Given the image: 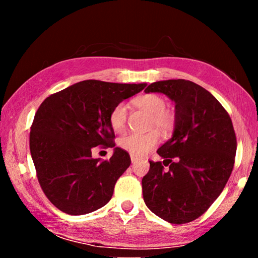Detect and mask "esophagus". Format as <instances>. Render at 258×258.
I'll list each match as a JSON object with an SVG mask.
<instances>
[{"mask_svg":"<svg viewBox=\"0 0 258 258\" xmlns=\"http://www.w3.org/2000/svg\"><path fill=\"white\" fill-rule=\"evenodd\" d=\"M131 161H132V163H137L138 161V158H135V157H131Z\"/></svg>","mask_w":258,"mask_h":258,"instance_id":"obj_1","label":"esophagus"}]
</instances>
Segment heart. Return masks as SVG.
Returning a JSON list of instances; mask_svg holds the SVG:
<instances>
[{
    "mask_svg": "<svg viewBox=\"0 0 258 258\" xmlns=\"http://www.w3.org/2000/svg\"><path fill=\"white\" fill-rule=\"evenodd\" d=\"M138 108L147 111L150 116L149 127L157 128L163 135H168L175 127L176 117L173 111L166 109V101L157 94H142L133 100ZM109 123L117 133H123L127 124V107L125 103H118L112 108L109 115ZM159 142V133L150 131L148 133H133L120 139L119 147L133 157H143L150 152Z\"/></svg>",
    "mask_w": 258,
    "mask_h": 258,
    "instance_id": "b5f03b06",
    "label": "heart"
}]
</instances>
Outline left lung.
Returning a JSON list of instances; mask_svg holds the SVG:
<instances>
[{
    "label": "left lung",
    "mask_w": 258,
    "mask_h": 258,
    "mask_svg": "<svg viewBox=\"0 0 258 258\" xmlns=\"http://www.w3.org/2000/svg\"><path fill=\"white\" fill-rule=\"evenodd\" d=\"M146 92L172 99L176 121L172 139L157 150L165 160L149 161L143 199L169 223H189L212 206L232 173L237 151L232 120L212 93L191 81L155 82Z\"/></svg>",
    "instance_id": "1"
}]
</instances>
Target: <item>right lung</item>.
Wrapping results in <instances>:
<instances>
[{
    "label": "right lung",
    "instance_id": "add662e5",
    "mask_svg": "<svg viewBox=\"0 0 258 258\" xmlns=\"http://www.w3.org/2000/svg\"><path fill=\"white\" fill-rule=\"evenodd\" d=\"M146 86L83 81L51 94L38 107L30 126V155L43 192L61 212L84 215L111 199L131 157L117 147L110 159H94L92 149L115 147L110 111Z\"/></svg>",
    "mask_w": 258,
    "mask_h": 258
}]
</instances>
